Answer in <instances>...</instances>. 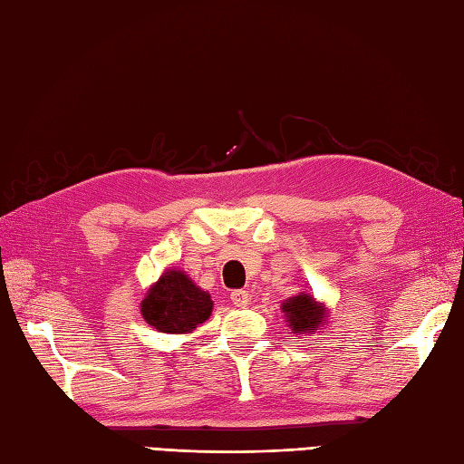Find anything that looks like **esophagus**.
Returning a JSON list of instances; mask_svg holds the SVG:
<instances>
[{"instance_id": "1", "label": "esophagus", "mask_w": 464, "mask_h": 464, "mask_svg": "<svg viewBox=\"0 0 464 464\" xmlns=\"http://www.w3.org/2000/svg\"><path fill=\"white\" fill-rule=\"evenodd\" d=\"M231 303L235 304V307L245 309L249 304V293L247 291H233L231 293Z\"/></svg>"}]
</instances>
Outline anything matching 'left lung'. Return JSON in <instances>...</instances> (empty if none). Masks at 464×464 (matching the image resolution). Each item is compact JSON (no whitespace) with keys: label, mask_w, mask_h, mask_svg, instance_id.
Segmentation results:
<instances>
[{"label":"left lung","mask_w":464,"mask_h":464,"mask_svg":"<svg viewBox=\"0 0 464 464\" xmlns=\"http://www.w3.org/2000/svg\"><path fill=\"white\" fill-rule=\"evenodd\" d=\"M281 311L293 334H314L319 333L329 319L327 304L317 301L309 291L293 295L281 303Z\"/></svg>","instance_id":"obj_1"}]
</instances>
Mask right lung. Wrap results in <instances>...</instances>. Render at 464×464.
I'll use <instances>...</instances> for the list:
<instances>
[{"label": "right lung", "mask_w": 464, "mask_h": 464, "mask_svg": "<svg viewBox=\"0 0 464 464\" xmlns=\"http://www.w3.org/2000/svg\"><path fill=\"white\" fill-rule=\"evenodd\" d=\"M211 311L209 291H203L185 271L173 267L161 273L141 301L145 323L167 334L195 331L197 324L211 317Z\"/></svg>", "instance_id": "add662e5"}]
</instances>
